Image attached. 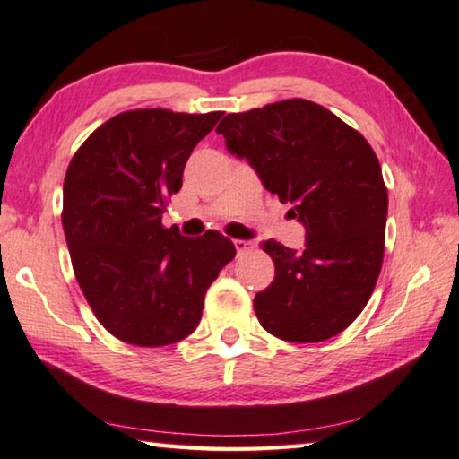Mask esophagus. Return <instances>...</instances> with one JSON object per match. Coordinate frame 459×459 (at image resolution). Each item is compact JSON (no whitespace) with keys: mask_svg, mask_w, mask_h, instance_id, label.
<instances>
[{"mask_svg":"<svg viewBox=\"0 0 459 459\" xmlns=\"http://www.w3.org/2000/svg\"><path fill=\"white\" fill-rule=\"evenodd\" d=\"M234 246H236L238 255H244V252H248L252 248V242H248V240H234Z\"/></svg>","mask_w":459,"mask_h":459,"instance_id":"esophagus-1","label":"esophagus"}]
</instances>
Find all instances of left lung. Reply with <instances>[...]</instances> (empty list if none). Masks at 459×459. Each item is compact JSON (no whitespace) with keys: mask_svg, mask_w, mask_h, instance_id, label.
<instances>
[{"mask_svg":"<svg viewBox=\"0 0 459 459\" xmlns=\"http://www.w3.org/2000/svg\"><path fill=\"white\" fill-rule=\"evenodd\" d=\"M217 134L307 230L302 250L263 244L275 279L255 296L258 321L285 342L342 333L367 307L383 264L387 188L375 151L307 99L228 114Z\"/></svg>","mask_w":459,"mask_h":459,"instance_id":"left-lung-1","label":"left lung"}]
</instances>
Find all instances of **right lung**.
I'll return each instance as SVG.
<instances>
[{
    "mask_svg": "<svg viewBox=\"0 0 459 459\" xmlns=\"http://www.w3.org/2000/svg\"><path fill=\"white\" fill-rule=\"evenodd\" d=\"M221 116L124 111L86 138L65 171L72 267L99 323L126 343L159 348L188 337L209 285L236 256L219 231L184 238L161 223L190 152Z\"/></svg>",
    "mask_w": 459,
    "mask_h": 459,
    "instance_id": "add662e5",
    "label": "right lung"
}]
</instances>
